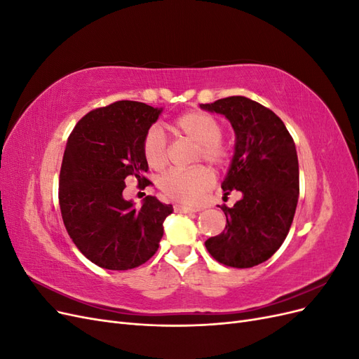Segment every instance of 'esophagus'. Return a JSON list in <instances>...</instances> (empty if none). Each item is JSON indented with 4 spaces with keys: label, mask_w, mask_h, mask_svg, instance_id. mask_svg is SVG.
<instances>
[{
    "label": "esophagus",
    "mask_w": 359,
    "mask_h": 359,
    "mask_svg": "<svg viewBox=\"0 0 359 359\" xmlns=\"http://www.w3.org/2000/svg\"><path fill=\"white\" fill-rule=\"evenodd\" d=\"M177 212H198L201 208H196V206H186V205H175L173 206Z\"/></svg>",
    "instance_id": "34e87169"
}]
</instances>
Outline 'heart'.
<instances>
[{"label":"heart","mask_w":359,"mask_h":359,"mask_svg":"<svg viewBox=\"0 0 359 359\" xmlns=\"http://www.w3.org/2000/svg\"><path fill=\"white\" fill-rule=\"evenodd\" d=\"M180 132L198 144V160L208 161L212 166H223L229 160V149L222 142L223 124L214 115L202 111H191L177 119ZM142 154L147 165L161 170L168 165V149L160 130L149 128L142 142ZM214 177L208 168L172 169L158 180V187L165 196L186 205L199 203L212 186Z\"/></svg>","instance_id":"b5f03b06"}]
</instances>
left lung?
<instances>
[{
	"instance_id": "left-lung-1",
	"label": "left lung",
	"mask_w": 359,
	"mask_h": 359,
	"mask_svg": "<svg viewBox=\"0 0 359 359\" xmlns=\"http://www.w3.org/2000/svg\"><path fill=\"white\" fill-rule=\"evenodd\" d=\"M201 107L224 115L233 127L235 153L222 189L243 193L232 208L223 206L224 231L205 247L226 266L252 268L273 256L289 233L299 194L295 142L273 111L247 97Z\"/></svg>"
}]
</instances>
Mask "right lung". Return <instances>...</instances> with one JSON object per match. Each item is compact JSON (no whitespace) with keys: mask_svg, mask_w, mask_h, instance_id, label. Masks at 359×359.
I'll use <instances>...</instances> for the list:
<instances>
[{"mask_svg":"<svg viewBox=\"0 0 359 359\" xmlns=\"http://www.w3.org/2000/svg\"><path fill=\"white\" fill-rule=\"evenodd\" d=\"M161 107L121 100L86 114L67 139L58 199L64 226L81 253L100 268L126 271L153 257L172 205L126 201V178L145 189L142 142Z\"/></svg>","mask_w":359,"mask_h":359,"instance_id":"1","label":"right lung"}]
</instances>
